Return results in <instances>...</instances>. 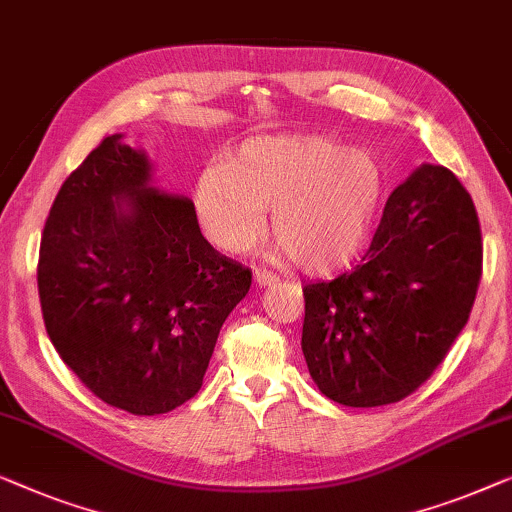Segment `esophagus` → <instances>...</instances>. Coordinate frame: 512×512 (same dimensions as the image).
Wrapping results in <instances>:
<instances>
[{"label":"esophagus","instance_id":"34e87169","mask_svg":"<svg viewBox=\"0 0 512 512\" xmlns=\"http://www.w3.org/2000/svg\"><path fill=\"white\" fill-rule=\"evenodd\" d=\"M273 283H278L276 273L255 269V285H259V287H269V285H273Z\"/></svg>","mask_w":512,"mask_h":512}]
</instances>
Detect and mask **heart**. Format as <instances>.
<instances>
[{
  "instance_id": "heart-1",
  "label": "heart",
  "mask_w": 512,
  "mask_h": 512,
  "mask_svg": "<svg viewBox=\"0 0 512 512\" xmlns=\"http://www.w3.org/2000/svg\"><path fill=\"white\" fill-rule=\"evenodd\" d=\"M380 197L383 174L364 150L311 134L264 136L201 171L194 213L215 246L241 253L262 234L271 206L273 253L325 273L364 248Z\"/></svg>"
}]
</instances>
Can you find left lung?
Masks as SVG:
<instances>
[{"instance_id": "obj_1", "label": "left lung", "mask_w": 512, "mask_h": 512, "mask_svg": "<svg viewBox=\"0 0 512 512\" xmlns=\"http://www.w3.org/2000/svg\"><path fill=\"white\" fill-rule=\"evenodd\" d=\"M482 273L471 194L420 164L387 199L362 264L304 287L308 373L331 401L373 408L427 380L469 322Z\"/></svg>"}]
</instances>
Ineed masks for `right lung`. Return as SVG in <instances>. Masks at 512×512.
Returning a JSON list of instances; mask_svg holds the SVG:
<instances>
[{"instance_id":"right-lung-1","label":"right lung","mask_w":512,"mask_h":512,"mask_svg":"<svg viewBox=\"0 0 512 512\" xmlns=\"http://www.w3.org/2000/svg\"><path fill=\"white\" fill-rule=\"evenodd\" d=\"M250 269L201 236L192 199L153 185L143 150L106 136L43 227L39 299L57 355L109 406L169 413L199 392Z\"/></svg>"}]
</instances>
